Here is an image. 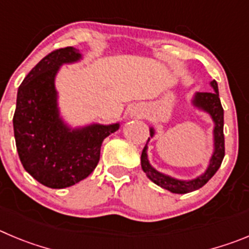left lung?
Masks as SVG:
<instances>
[{
  "label": "left lung",
  "instance_id": "1",
  "mask_svg": "<svg viewBox=\"0 0 249 249\" xmlns=\"http://www.w3.org/2000/svg\"><path fill=\"white\" fill-rule=\"evenodd\" d=\"M211 86H213V91L210 92H196L195 97H194L193 102L196 107L204 109L206 112H209L213 117V122H215V129H213V142H215V150L213 154L210 159V165L205 174L200 175L196 179L189 180V181H184V180H177L174 178H170L168 175H164L156 170L149 164L147 156V144L144 145L141 156V164H142L143 172L147 174V177L152 180L153 182H156L157 185L161 186V188L166 189V190L172 191L175 194H186L195 191L197 189L202 188V186L209 181L218 168L221 166V163L225 157V136H223V108L221 105L220 97H218V86L216 80L211 81ZM154 131L150 128V136L153 137ZM149 141V138H148ZM147 141V143H148Z\"/></svg>",
  "mask_w": 249,
  "mask_h": 249
}]
</instances>
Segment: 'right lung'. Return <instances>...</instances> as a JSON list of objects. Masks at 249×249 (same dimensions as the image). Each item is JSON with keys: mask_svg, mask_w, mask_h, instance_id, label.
Instances as JSON below:
<instances>
[{"mask_svg": "<svg viewBox=\"0 0 249 249\" xmlns=\"http://www.w3.org/2000/svg\"><path fill=\"white\" fill-rule=\"evenodd\" d=\"M79 50L60 48L42 59L24 77L13 115L20 163L36 181L64 189L88 178L100 160L101 144L118 123L70 129L59 117L54 77L63 64L77 61Z\"/></svg>", "mask_w": 249, "mask_h": 249, "instance_id": "1", "label": "right lung"}]
</instances>
